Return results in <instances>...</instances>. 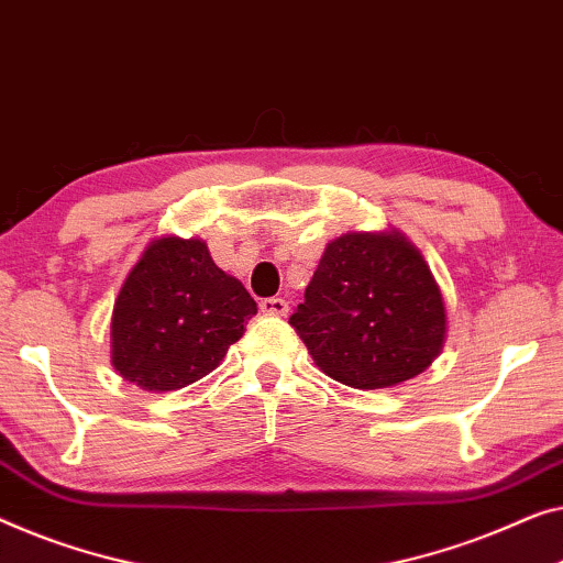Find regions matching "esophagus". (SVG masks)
I'll return each mask as SVG.
<instances>
[{
	"mask_svg": "<svg viewBox=\"0 0 563 563\" xmlns=\"http://www.w3.org/2000/svg\"><path fill=\"white\" fill-rule=\"evenodd\" d=\"M262 312L268 317H284L289 312V301L287 299H279V297H272V299H264L262 305Z\"/></svg>",
	"mask_w": 563,
	"mask_h": 563,
	"instance_id": "obj_1",
	"label": "esophagus"
}]
</instances>
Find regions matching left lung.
Masks as SVG:
<instances>
[{
    "label": "left lung",
    "instance_id": "1",
    "mask_svg": "<svg viewBox=\"0 0 563 563\" xmlns=\"http://www.w3.org/2000/svg\"><path fill=\"white\" fill-rule=\"evenodd\" d=\"M289 324L324 376L376 390L417 378L437 361L446 307L406 233L347 231L324 246Z\"/></svg>",
    "mask_w": 563,
    "mask_h": 563
}]
</instances>
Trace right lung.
Instances as JSON below:
<instances>
[{"label":"right lung","mask_w":563,"mask_h":563,"mask_svg":"<svg viewBox=\"0 0 563 563\" xmlns=\"http://www.w3.org/2000/svg\"><path fill=\"white\" fill-rule=\"evenodd\" d=\"M254 314V297L206 241L159 235L113 301L111 365L150 394L185 388L221 365Z\"/></svg>","instance_id":"add662e5"}]
</instances>
